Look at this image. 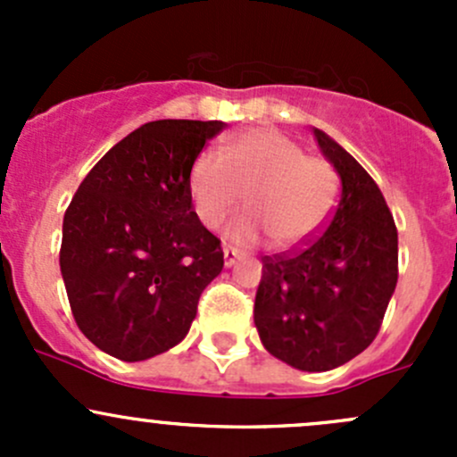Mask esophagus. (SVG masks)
<instances>
[{
	"label": "esophagus",
	"instance_id": "obj_1",
	"mask_svg": "<svg viewBox=\"0 0 457 457\" xmlns=\"http://www.w3.org/2000/svg\"><path fill=\"white\" fill-rule=\"evenodd\" d=\"M237 250L234 247H223V261H225V267H232L234 262H237Z\"/></svg>",
	"mask_w": 457,
	"mask_h": 457
}]
</instances>
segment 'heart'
<instances>
[{
	"instance_id": "b5f03b06",
	"label": "heart",
	"mask_w": 457,
	"mask_h": 457,
	"mask_svg": "<svg viewBox=\"0 0 457 457\" xmlns=\"http://www.w3.org/2000/svg\"><path fill=\"white\" fill-rule=\"evenodd\" d=\"M190 195L205 228H219L247 196L254 214L237 220L229 237L252 245L267 234L276 250L294 252L314 241L329 220L338 177L329 161L310 156L283 132L250 130L225 154L205 150L196 156Z\"/></svg>"
}]
</instances>
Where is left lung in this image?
<instances>
[{"label":"left lung","mask_w":457,"mask_h":457,"mask_svg":"<svg viewBox=\"0 0 457 457\" xmlns=\"http://www.w3.org/2000/svg\"><path fill=\"white\" fill-rule=\"evenodd\" d=\"M314 137L340 177L338 205L305 247L262 256L254 325L278 361L329 371L380 331L398 283V229L367 170L322 130Z\"/></svg>","instance_id":"8db88e82"}]
</instances>
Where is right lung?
I'll return each instance as SVG.
<instances>
[{"instance_id": "1", "label": "right lung", "mask_w": 457, "mask_h": 457, "mask_svg": "<svg viewBox=\"0 0 457 457\" xmlns=\"http://www.w3.org/2000/svg\"><path fill=\"white\" fill-rule=\"evenodd\" d=\"M223 128L190 119L137 128L101 156L63 214L59 265L72 316L119 361L181 343L223 270L220 241L190 195L192 163Z\"/></svg>"}]
</instances>
